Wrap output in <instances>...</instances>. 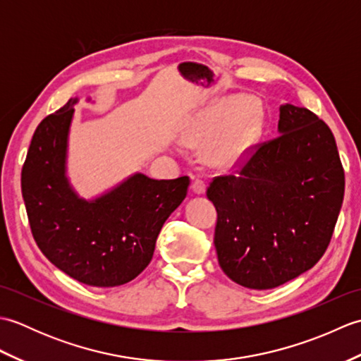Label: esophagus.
Masks as SVG:
<instances>
[{"instance_id":"1","label":"esophagus","mask_w":361,"mask_h":361,"mask_svg":"<svg viewBox=\"0 0 361 361\" xmlns=\"http://www.w3.org/2000/svg\"><path fill=\"white\" fill-rule=\"evenodd\" d=\"M192 190H194V194H197V195H203L206 192V183L203 180H200V178L194 180Z\"/></svg>"}]
</instances>
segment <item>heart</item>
<instances>
[{
    "label": "heart",
    "mask_w": 361,
    "mask_h": 361,
    "mask_svg": "<svg viewBox=\"0 0 361 361\" xmlns=\"http://www.w3.org/2000/svg\"><path fill=\"white\" fill-rule=\"evenodd\" d=\"M264 130V114L250 97L228 96L214 104L192 126L183 130V142L202 145L224 131L204 152L216 166H234L247 155Z\"/></svg>",
    "instance_id": "1"
}]
</instances>
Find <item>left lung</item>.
Listing matches in <instances>:
<instances>
[{"label": "left lung", "instance_id": "obj_1", "mask_svg": "<svg viewBox=\"0 0 361 361\" xmlns=\"http://www.w3.org/2000/svg\"><path fill=\"white\" fill-rule=\"evenodd\" d=\"M276 140L206 195L217 209L219 265L242 287L268 290L305 273L329 247L344 197L335 137L315 113L279 106Z\"/></svg>", "mask_w": 361, "mask_h": 361}]
</instances>
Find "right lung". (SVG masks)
<instances>
[{
    "mask_svg": "<svg viewBox=\"0 0 361 361\" xmlns=\"http://www.w3.org/2000/svg\"><path fill=\"white\" fill-rule=\"evenodd\" d=\"M78 102L71 97L38 124L21 171L23 200L38 248L59 270L87 286L116 287L150 264L161 228L186 198L189 178L135 172L102 194L80 197L68 176Z\"/></svg>",
    "mask_w": 361,
    "mask_h": 361,
    "instance_id": "obj_1",
    "label": "right lung"
}]
</instances>
